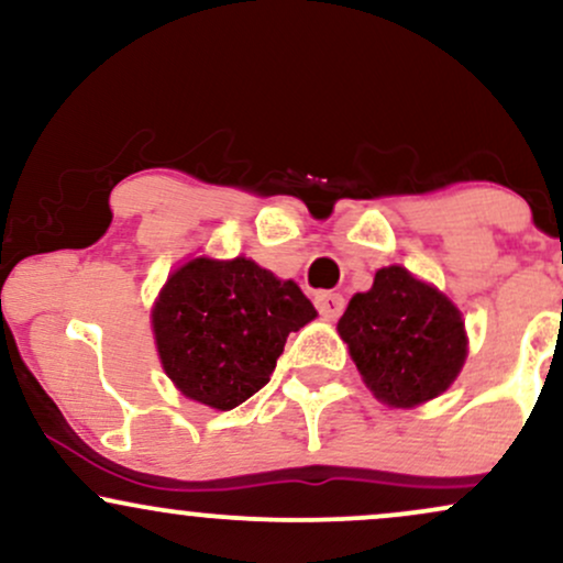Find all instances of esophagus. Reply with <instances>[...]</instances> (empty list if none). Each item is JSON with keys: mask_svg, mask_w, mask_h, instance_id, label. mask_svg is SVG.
<instances>
[{"mask_svg": "<svg viewBox=\"0 0 563 563\" xmlns=\"http://www.w3.org/2000/svg\"><path fill=\"white\" fill-rule=\"evenodd\" d=\"M314 303H318L320 314L325 320H335L341 312H344V296L341 294H318Z\"/></svg>", "mask_w": 563, "mask_h": 563, "instance_id": "esophagus-1", "label": "esophagus"}]
</instances>
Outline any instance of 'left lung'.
<instances>
[{
	"mask_svg": "<svg viewBox=\"0 0 563 563\" xmlns=\"http://www.w3.org/2000/svg\"><path fill=\"white\" fill-rule=\"evenodd\" d=\"M339 335L367 389L389 407H416L448 391L468 354L455 303L399 264L378 269L373 288L352 296Z\"/></svg>",
	"mask_w": 563,
	"mask_h": 563,
	"instance_id": "8db88e82",
	"label": "left lung"
}]
</instances>
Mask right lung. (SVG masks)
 Returning <instances> with one entry per match:
<instances>
[{"label":"right lung","instance_id":"1","mask_svg":"<svg viewBox=\"0 0 563 563\" xmlns=\"http://www.w3.org/2000/svg\"><path fill=\"white\" fill-rule=\"evenodd\" d=\"M318 318L294 280L209 256L174 269L153 303L161 365L187 399L232 410L267 384L288 333Z\"/></svg>","mask_w":563,"mask_h":563}]
</instances>
